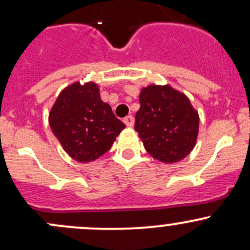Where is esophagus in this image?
I'll use <instances>...</instances> for the list:
<instances>
[{"instance_id": "obj_1", "label": "esophagus", "mask_w": 250, "mask_h": 250, "mask_svg": "<svg viewBox=\"0 0 250 250\" xmlns=\"http://www.w3.org/2000/svg\"><path fill=\"white\" fill-rule=\"evenodd\" d=\"M123 122H125V125H127V127H133L134 125V117L131 116V115H129V116L125 117L123 119Z\"/></svg>"}]
</instances>
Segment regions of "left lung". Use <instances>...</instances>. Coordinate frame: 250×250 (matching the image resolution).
<instances>
[{"label":"left lung","instance_id":"left-lung-1","mask_svg":"<svg viewBox=\"0 0 250 250\" xmlns=\"http://www.w3.org/2000/svg\"><path fill=\"white\" fill-rule=\"evenodd\" d=\"M135 130L146 150L156 160H183L196 145L199 115L186 95L167 85L142 87Z\"/></svg>","mask_w":250,"mask_h":250}]
</instances>
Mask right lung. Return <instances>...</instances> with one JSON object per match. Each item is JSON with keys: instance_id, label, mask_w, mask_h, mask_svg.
Returning a JSON list of instances; mask_svg holds the SVG:
<instances>
[{"instance_id": "add662e5", "label": "right lung", "mask_w": 250, "mask_h": 250, "mask_svg": "<svg viewBox=\"0 0 250 250\" xmlns=\"http://www.w3.org/2000/svg\"><path fill=\"white\" fill-rule=\"evenodd\" d=\"M48 122L62 149L82 164L108 152L125 128L111 106L101 100L94 82H75L65 87L49 111Z\"/></svg>"}]
</instances>
